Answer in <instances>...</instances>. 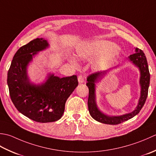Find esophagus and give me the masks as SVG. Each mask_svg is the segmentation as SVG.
Wrapping results in <instances>:
<instances>
[{"mask_svg":"<svg viewBox=\"0 0 156 156\" xmlns=\"http://www.w3.org/2000/svg\"><path fill=\"white\" fill-rule=\"evenodd\" d=\"M84 81H85V79H84V77H83V76H81V75L79 76V77H78V82L79 83H83L84 82Z\"/></svg>","mask_w":156,"mask_h":156,"instance_id":"obj_1","label":"esophagus"}]
</instances>
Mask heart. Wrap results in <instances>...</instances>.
<instances>
[{"mask_svg":"<svg viewBox=\"0 0 156 156\" xmlns=\"http://www.w3.org/2000/svg\"><path fill=\"white\" fill-rule=\"evenodd\" d=\"M119 46L110 41L101 40L82 44L76 48V55L80 60H90L100 56L94 62V67L100 69L110 65L119 55ZM70 62L76 65L75 59Z\"/></svg>","mask_w":156,"mask_h":156,"instance_id":"heart-1","label":"heart"}]
</instances>
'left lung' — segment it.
I'll list each match as a JSON object with an SVG mask.
<instances>
[{"instance_id":"8db88e82","label":"left lung","mask_w":156,"mask_h":156,"mask_svg":"<svg viewBox=\"0 0 156 156\" xmlns=\"http://www.w3.org/2000/svg\"><path fill=\"white\" fill-rule=\"evenodd\" d=\"M127 60L135 65L139 69L140 73L139 77V85H140V97L138 100L137 105L132 112L126 113L122 115H109L102 112L97 104L96 100V84L100 79L106 73V71L95 73L89 75L87 78V83L86 85L89 88L88 98V109L91 116L96 121L107 125H118L133 118L141 110L147 97L148 89L150 81L148 64L147 59L144 52L141 50L136 48L135 53L130 55ZM119 66H114L113 69H117Z\"/></svg>"}]
</instances>
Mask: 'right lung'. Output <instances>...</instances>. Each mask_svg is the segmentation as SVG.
<instances>
[{"label":"right lung","instance_id":"obj_1","mask_svg":"<svg viewBox=\"0 0 156 156\" xmlns=\"http://www.w3.org/2000/svg\"><path fill=\"white\" fill-rule=\"evenodd\" d=\"M44 38H36L21 47L12 60L7 74L9 94L16 108L38 122L58 120L65 112L66 101L78 85L76 75L60 78L53 73L35 83L28 75V66L40 52L48 48Z\"/></svg>","mask_w":156,"mask_h":156}]
</instances>
